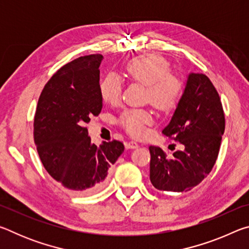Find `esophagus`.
I'll list each match as a JSON object with an SVG mask.
<instances>
[{
	"mask_svg": "<svg viewBox=\"0 0 249 249\" xmlns=\"http://www.w3.org/2000/svg\"><path fill=\"white\" fill-rule=\"evenodd\" d=\"M125 147H126V149H135V148H137V147H138V144L136 142L130 141L128 142H126Z\"/></svg>",
	"mask_w": 249,
	"mask_h": 249,
	"instance_id": "34e87169",
	"label": "esophagus"
}]
</instances>
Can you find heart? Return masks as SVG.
<instances>
[{
  "label": "heart",
  "instance_id": "b5f03b06",
  "mask_svg": "<svg viewBox=\"0 0 249 249\" xmlns=\"http://www.w3.org/2000/svg\"><path fill=\"white\" fill-rule=\"evenodd\" d=\"M124 71L128 78L146 86V100L159 111H170L180 101L183 92L182 79L170 72L168 61L158 54L133 58L125 65ZM100 93L107 103H119L122 94L120 79L114 75L104 78L100 83ZM119 122L128 134L140 137L145 134L146 125L153 122V116L147 109H127L122 113Z\"/></svg>",
  "mask_w": 249,
  "mask_h": 249
}]
</instances>
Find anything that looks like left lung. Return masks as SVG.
I'll use <instances>...</instances> for the list:
<instances>
[{"mask_svg": "<svg viewBox=\"0 0 249 249\" xmlns=\"http://www.w3.org/2000/svg\"><path fill=\"white\" fill-rule=\"evenodd\" d=\"M225 129L220 95L203 73L188 74L183 93L163 135L183 145L168 159L150 146V181L161 191L187 192L196 187L215 165Z\"/></svg>", "mask_w": 249, "mask_h": 249, "instance_id": "obj_1", "label": "left lung"}]
</instances>
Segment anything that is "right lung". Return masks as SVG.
I'll list each match as a JSON object with an SVG mask.
<instances>
[{"label": "right lung", "mask_w": 249, "mask_h": 249, "mask_svg": "<svg viewBox=\"0 0 249 249\" xmlns=\"http://www.w3.org/2000/svg\"><path fill=\"white\" fill-rule=\"evenodd\" d=\"M102 54L80 57L61 67L46 83L34 120V140L48 174L73 191L103 184L108 168L124 151L123 142L92 144L84 125L102 109Z\"/></svg>", "instance_id": "right-lung-1"}]
</instances>
